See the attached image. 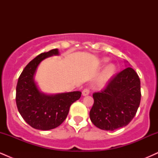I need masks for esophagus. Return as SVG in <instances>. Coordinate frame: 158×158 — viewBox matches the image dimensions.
I'll list each match as a JSON object with an SVG mask.
<instances>
[{
	"label": "esophagus",
	"instance_id": "34e87169",
	"mask_svg": "<svg viewBox=\"0 0 158 158\" xmlns=\"http://www.w3.org/2000/svg\"><path fill=\"white\" fill-rule=\"evenodd\" d=\"M89 94H90V90L88 89V88H85V89L82 90V95L84 96V97H85V96H88Z\"/></svg>",
	"mask_w": 158,
	"mask_h": 158
}]
</instances>
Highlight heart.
Segmentation results:
<instances>
[{
	"instance_id": "1",
	"label": "heart",
	"mask_w": 158,
	"mask_h": 158,
	"mask_svg": "<svg viewBox=\"0 0 158 158\" xmlns=\"http://www.w3.org/2000/svg\"><path fill=\"white\" fill-rule=\"evenodd\" d=\"M108 61V59H103L102 60V64H105ZM117 72V67L114 64H107L100 73L97 79V84L99 86H105L113 79Z\"/></svg>"
}]
</instances>
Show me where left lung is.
Masks as SVG:
<instances>
[{
	"mask_svg": "<svg viewBox=\"0 0 158 158\" xmlns=\"http://www.w3.org/2000/svg\"><path fill=\"white\" fill-rule=\"evenodd\" d=\"M90 119L102 130L114 131L126 126L135 117L140 102V81L130 67L115 76L106 88L93 94Z\"/></svg>",
	"mask_w": 158,
	"mask_h": 158,
	"instance_id": "1",
	"label": "left lung"
}]
</instances>
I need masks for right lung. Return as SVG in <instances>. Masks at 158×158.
I'll use <instances>...</instances> for the list:
<instances>
[{"label": "right lung", "mask_w": 158, "mask_h": 158, "mask_svg": "<svg viewBox=\"0 0 158 158\" xmlns=\"http://www.w3.org/2000/svg\"><path fill=\"white\" fill-rule=\"evenodd\" d=\"M58 49L36 56L25 67L16 87V105L23 119L35 129L50 130L59 126L68 116L70 107L81 97L80 91L56 94L41 92L35 80L38 67L43 60L59 56Z\"/></svg>", "instance_id": "right-lung-1"}]
</instances>
